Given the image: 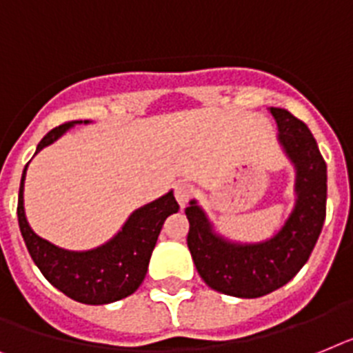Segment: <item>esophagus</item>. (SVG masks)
I'll list each match as a JSON object with an SVG mask.
<instances>
[{
	"label": "esophagus",
	"mask_w": 353,
	"mask_h": 353,
	"mask_svg": "<svg viewBox=\"0 0 353 353\" xmlns=\"http://www.w3.org/2000/svg\"><path fill=\"white\" fill-rule=\"evenodd\" d=\"M174 195H176V201L179 203V206L185 208L188 201L192 199V186L188 183H177Z\"/></svg>",
	"instance_id": "1"
}]
</instances>
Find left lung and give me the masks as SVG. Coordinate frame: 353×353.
<instances>
[{"mask_svg":"<svg viewBox=\"0 0 353 353\" xmlns=\"http://www.w3.org/2000/svg\"><path fill=\"white\" fill-rule=\"evenodd\" d=\"M276 140L294 167V206L276 233L239 242L219 233L195 199L185 210L188 250L206 285L235 298H260L291 282L318 242L327 210V163L312 132L285 109L269 108Z\"/></svg>","mask_w":353,"mask_h":353,"instance_id":"obj_1","label":"left lung"}]
</instances>
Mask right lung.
Masks as SVG:
<instances>
[{
  "label": "right lung",
  "instance_id": "obj_1",
  "mask_svg": "<svg viewBox=\"0 0 353 353\" xmlns=\"http://www.w3.org/2000/svg\"><path fill=\"white\" fill-rule=\"evenodd\" d=\"M81 123H90V120L68 121L52 129L39 141L35 154L55 143L71 127ZM26 168L28 165L21 176L17 221L26 250L44 278L79 303L105 305L131 296L147 274L150 254L158 242L163 222L179 210L174 192H167L159 199L136 208L123 222L120 232L102 245L85 251H70L37 235L26 221L23 197Z\"/></svg>",
  "mask_w": 353,
  "mask_h": 353
}]
</instances>
